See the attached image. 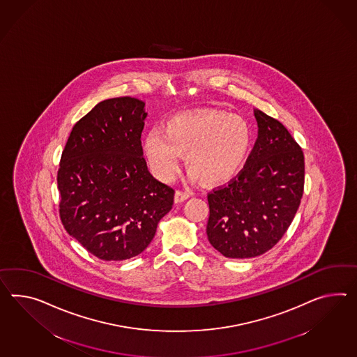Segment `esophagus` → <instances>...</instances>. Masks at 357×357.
I'll return each mask as SVG.
<instances>
[{
  "label": "esophagus",
  "mask_w": 357,
  "mask_h": 357,
  "mask_svg": "<svg viewBox=\"0 0 357 357\" xmlns=\"http://www.w3.org/2000/svg\"><path fill=\"white\" fill-rule=\"evenodd\" d=\"M190 196H191L190 192L176 191L175 192L174 201L176 204H181L183 201L187 200Z\"/></svg>",
  "instance_id": "1"
}]
</instances>
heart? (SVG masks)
<instances>
[{
  "mask_svg": "<svg viewBox=\"0 0 357 357\" xmlns=\"http://www.w3.org/2000/svg\"><path fill=\"white\" fill-rule=\"evenodd\" d=\"M252 129L243 117L217 109L175 114L161 131L147 132L143 153L158 179L172 181L185 155L192 179L218 185L240 173L252 147Z\"/></svg>",
  "mask_w": 357,
  "mask_h": 357,
  "instance_id": "1",
  "label": "heart"
}]
</instances>
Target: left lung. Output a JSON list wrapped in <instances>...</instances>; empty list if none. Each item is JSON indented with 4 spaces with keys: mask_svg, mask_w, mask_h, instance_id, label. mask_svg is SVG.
<instances>
[{
    "mask_svg": "<svg viewBox=\"0 0 357 357\" xmlns=\"http://www.w3.org/2000/svg\"><path fill=\"white\" fill-rule=\"evenodd\" d=\"M258 138L240 174L208 195L206 235L227 258L268 252L296 217L305 185V157L281 122L254 109Z\"/></svg>",
    "mask_w": 357,
    "mask_h": 357,
    "instance_id": "8db88e82",
    "label": "left lung"
}]
</instances>
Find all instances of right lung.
<instances>
[{
  "mask_svg": "<svg viewBox=\"0 0 357 357\" xmlns=\"http://www.w3.org/2000/svg\"><path fill=\"white\" fill-rule=\"evenodd\" d=\"M144 105L131 96L98 103L73 126L61 153V223L103 261L139 255L173 208L174 190L153 178L143 157Z\"/></svg>",
  "mask_w": 357,
  "mask_h": 357,
  "instance_id": "1",
  "label": "right lung"
}]
</instances>
